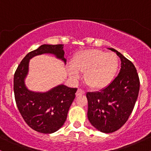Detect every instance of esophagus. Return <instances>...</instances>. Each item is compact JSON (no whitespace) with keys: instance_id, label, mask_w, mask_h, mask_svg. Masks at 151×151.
Returning a JSON list of instances; mask_svg holds the SVG:
<instances>
[{"instance_id":"1","label":"esophagus","mask_w":151,"mask_h":151,"mask_svg":"<svg viewBox=\"0 0 151 151\" xmlns=\"http://www.w3.org/2000/svg\"><path fill=\"white\" fill-rule=\"evenodd\" d=\"M85 93V91H83L81 89H78L77 92H76V96H81V95H83Z\"/></svg>"}]
</instances>
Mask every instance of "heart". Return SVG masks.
<instances>
[{"instance_id": "1", "label": "heart", "mask_w": 151, "mask_h": 151, "mask_svg": "<svg viewBox=\"0 0 151 151\" xmlns=\"http://www.w3.org/2000/svg\"><path fill=\"white\" fill-rule=\"evenodd\" d=\"M67 71L74 80L84 74V81L89 88L103 89L109 85L116 73L119 58L114 53L99 50H85L78 52L72 60Z\"/></svg>"}]
</instances>
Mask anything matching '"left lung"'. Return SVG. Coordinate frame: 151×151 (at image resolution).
<instances>
[{"instance_id":"8db88e82","label":"left lung","mask_w":151,"mask_h":151,"mask_svg":"<svg viewBox=\"0 0 151 151\" xmlns=\"http://www.w3.org/2000/svg\"><path fill=\"white\" fill-rule=\"evenodd\" d=\"M121 59L119 74L106 87L87 92L88 119L95 129L105 133L119 130L129 119L138 96L140 81L136 67L122 54L114 50Z\"/></svg>"}]
</instances>
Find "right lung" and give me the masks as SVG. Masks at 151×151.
Segmentation results:
<instances>
[{
	"mask_svg": "<svg viewBox=\"0 0 151 151\" xmlns=\"http://www.w3.org/2000/svg\"><path fill=\"white\" fill-rule=\"evenodd\" d=\"M64 45H42L22 59L14 74L13 89L17 106L24 121L31 129L42 133L57 131L65 124L77 88L60 84L46 92H35L26 87L31 58L42 54H52L66 63Z\"/></svg>",
	"mask_w": 151,
	"mask_h": 151,
	"instance_id": "obj_1",
	"label": "right lung"
}]
</instances>
